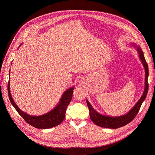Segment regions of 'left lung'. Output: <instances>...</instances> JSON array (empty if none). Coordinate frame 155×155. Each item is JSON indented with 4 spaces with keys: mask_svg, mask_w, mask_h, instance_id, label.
Returning <instances> with one entry per match:
<instances>
[{
    "mask_svg": "<svg viewBox=\"0 0 155 155\" xmlns=\"http://www.w3.org/2000/svg\"><path fill=\"white\" fill-rule=\"evenodd\" d=\"M133 45L135 46V45ZM135 47H136L137 48V50L139 53V58L144 66L145 71V90H144L143 95L142 96L140 99L139 100L137 103L136 104V105H134V107L132 108L126 115H124L121 117H110L101 115L100 114L97 113L95 110H94V108L92 107V105L90 104V103L88 102L87 100H86V104L88 108H89L91 120L97 126H99L102 127H105V128L117 129L126 125L127 124L131 122L136 117L143 101L146 98V96L148 93V64L145 61L143 51H142L141 48L139 47L135 46Z\"/></svg>",
    "mask_w": 155,
    "mask_h": 155,
    "instance_id": "1",
    "label": "left lung"
}]
</instances>
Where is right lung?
<instances>
[{"mask_svg": "<svg viewBox=\"0 0 155 155\" xmlns=\"http://www.w3.org/2000/svg\"><path fill=\"white\" fill-rule=\"evenodd\" d=\"M10 75V74H9ZM74 87H70L63 94L59 103L50 112L41 116H31L22 112L12 97L10 89V80L8 82V94L11 104L19 115L31 126L38 129H48L60 124L65 118L66 109L71 102Z\"/></svg>", "mask_w": 155, "mask_h": 155, "instance_id": "add662e5", "label": "right lung"}]
</instances>
